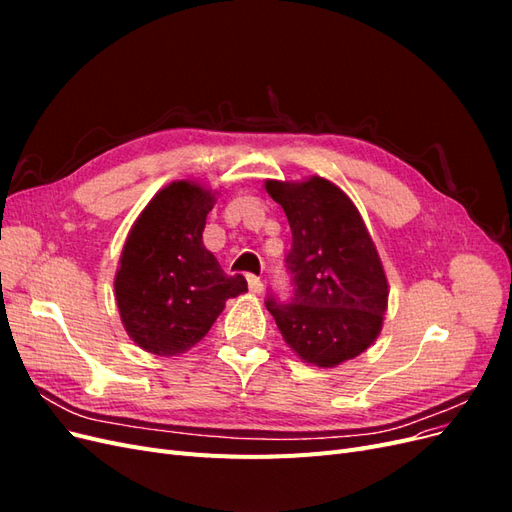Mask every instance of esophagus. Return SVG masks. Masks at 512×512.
I'll return each instance as SVG.
<instances>
[{"mask_svg": "<svg viewBox=\"0 0 512 512\" xmlns=\"http://www.w3.org/2000/svg\"><path fill=\"white\" fill-rule=\"evenodd\" d=\"M247 286H250L252 292H262V290H265V284H262V280H260V277H256V275H247Z\"/></svg>", "mask_w": 512, "mask_h": 512, "instance_id": "34e87169", "label": "esophagus"}]
</instances>
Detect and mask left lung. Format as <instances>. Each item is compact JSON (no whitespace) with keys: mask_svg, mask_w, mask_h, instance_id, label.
<instances>
[{"mask_svg":"<svg viewBox=\"0 0 512 512\" xmlns=\"http://www.w3.org/2000/svg\"><path fill=\"white\" fill-rule=\"evenodd\" d=\"M280 203L292 247L286 256L292 294L267 309L286 344L303 361L335 367L365 352L382 329L389 284L359 209L322 177L267 181Z\"/></svg>","mask_w":512,"mask_h":512,"instance_id":"8db88e82","label":"left lung"}]
</instances>
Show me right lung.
I'll list each match as a JSON object with an SVG mask.
<instances>
[{
	"instance_id": "right-lung-1",
	"label": "right lung",
	"mask_w": 512,
	"mask_h": 512,
	"mask_svg": "<svg viewBox=\"0 0 512 512\" xmlns=\"http://www.w3.org/2000/svg\"><path fill=\"white\" fill-rule=\"evenodd\" d=\"M215 196L192 181L166 185L134 222L115 275L119 316L134 344L158 356L196 346L228 299L247 292L203 243Z\"/></svg>"
}]
</instances>
